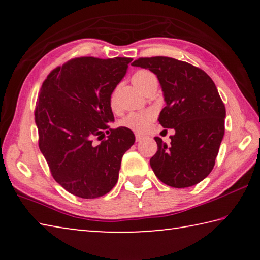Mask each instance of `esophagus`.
Wrapping results in <instances>:
<instances>
[{
    "mask_svg": "<svg viewBox=\"0 0 260 260\" xmlns=\"http://www.w3.org/2000/svg\"><path fill=\"white\" fill-rule=\"evenodd\" d=\"M135 140L138 141V142H140L141 140H143V135H141V134H135Z\"/></svg>",
    "mask_w": 260,
    "mask_h": 260,
    "instance_id": "obj_1",
    "label": "esophagus"
}]
</instances>
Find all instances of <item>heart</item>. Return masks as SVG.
<instances>
[{
	"instance_id": "heart-1",
	"label": "heart",
	"mask_w": 260,
	"mask_h": 260,
	"mask_svg": "<svg viewBox=\"0 0 260 260\" xmlns=\"http://www.w3.org/2000/svg\"><path fill=\"white\" fill-rule=\"evenodd\" d=\"M151 79H155V76L147 70H141V71L135 72L132 77V82L134 83L136 88L141 90L142 87L146 85ZM110 108L113 111L117 110V90L114 89L111 95H110ZM153 120V113L151 111H141V112H131L122 118L120 125L126 127V128L136 132V133H144Z\"/></svg>"
}]
</instances>
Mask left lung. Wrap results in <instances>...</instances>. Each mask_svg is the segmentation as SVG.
I'll return each instance as SVG.
<instances>
[{"label":"left lung","instance_id":"1","mask_svg":"<svg viewBox=\"0 0 260 260\" xmlns=\"http://www.w3.org/2000/svg\"><path fill=\"white\" fill-rule=\"evenodd\" d=\"M132 65L157 76L166 103L158 121L175 132L169 147L155 138L152 171L170 187L195 186L212 171L225 134L226 109L217 87L203 70L171 57H146Z\"/></svg>","mask_w":260,"mask_h":260}]
</instances>
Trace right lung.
<instances>
[{
	"instance_id": "add662e5",
	"label": "right lung",
	"mask_w": 260,
	"mask_h": 260,
	"mask_svg": "<svg viewBox=\"0 0 260 260\" xmlns=\"http://www.w3.org/2000/svg\"><path fill=\"white\" fill-rule=\"evenodd\" d=\"M131 61L79 57L52 70L42 83L34 113L39 148L56 182L74 196L96 199L111 190L121 158L135 142L131 129L108 126L114 120L110 95ZM95 136L103 140L96 146Z\"/></svg>"
}]
</instances>
